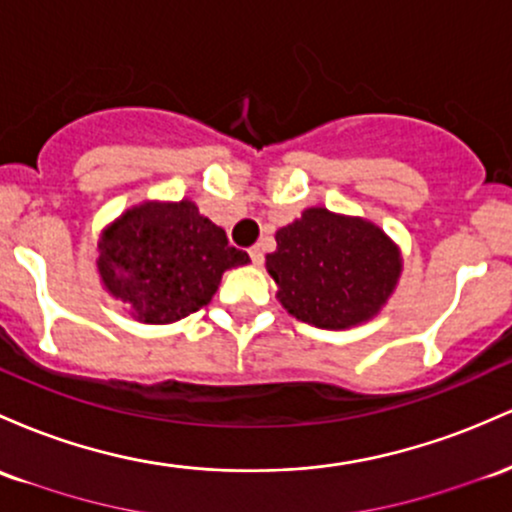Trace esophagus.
Wrapping results in <instances>:
<instances>
[{"label": "esophagus", "instance_id": "obj_1", "mask_svg": "<svg viewBox=\"0 0 512 512\" xmlns=\"http://www.w3.org/2000/svg\"><path fill=\"white\" fill-rule=\"evenodd\" d=\"M250 257H252V265H257V267H260L262 262H265V252H262L260 245L250 247Z\"/></svg>", "mask_w": 512, "mask_h": 512}]
</instances>
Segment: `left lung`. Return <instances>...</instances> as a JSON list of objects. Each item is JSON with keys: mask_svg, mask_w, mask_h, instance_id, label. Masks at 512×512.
<instances>
[{"mask_svg": "<svg viewBox=\"0 0 512 512\" xmlns=\"http://www.w3.org/2000/svg\"><path fill=\"white\" fill-rule=\"evenodd\" d=\"M267 272L277 299L294 318L325 330L367 323L381 311L401 277V252L372 221L323 206L277 230Z\"/></svg>", "mask_w": 512, "mask_h": 512, "instance_id": "8db88e82", "label": "left lung"}]
</instances>
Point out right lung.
Instances as JSON below:
<instances>
[{
	"mask_svg": "<svg viewBox=\"0 0 512 512\" xmlns=\"http://www.w3.org/2000/svg\"><path fill=\"white\" fill-rule=\"evenodd\" d=\"M97 247L104 289L150 325L199 311L213 299L226 269L250 262L189 199L133 206L104 228Z\"/></svg>",
	"mask_w": 512,
	"mask_h": 512,
	"instance_id": "right-lung-1",
	"label": "right lung"
}]
</instances>
